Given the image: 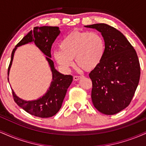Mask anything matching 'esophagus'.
Segmentation results:
<instances>
[{"label":"esophagus","instance_id":"obj_1","mask_svg":"<svg viewBox=\"0 0 146 146\" xmlns=\"http://www.w3.org/2000/svg\"><path fill=\"white\" fill-rule=\"evenodd\" d=\"M83 75H75V76H73V80H74L75 81H78V80L81 79L82 78H83Z\"/></svg>","mask_w":146,"mask_h":146}]
</instances>
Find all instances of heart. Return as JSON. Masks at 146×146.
<instances>
[{"mask_svg":"<svg viewBox=\"0 0 146 146\" xmlns=\"http://www.w3.org/2000/svg\"><path fill=\"white\" fill-rule=\"evenodd\" d=\"M60 49L54 52V58L64 68L74 65L90 71L101 62L105 53V42L100 33L89 31H73L62 40Z\"/></svg>","mask_w":146,"mask_h":146,"instance_id":"heart-1","label":"heart"}]
</instances>
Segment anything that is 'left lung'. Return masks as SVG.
<instances>
[{
	"label": "left lung",
	"instance_id": "left-lung-1",
	"mask_svg": "<svg viewBox=\"0 0 146 146\" xmlns=\"http://www.w3.org/2000/svg\"><path fill=\"white\" fill-rule=\"evenodd\" d=\"M102 33L105 53L101 62L92 70L91 98L100 113L111 115L131 102L140 79V64L137 52L122 33L104 24L86 25Z\"/></svg>",
	"mask_w": 146,
	"mask_h": 146
}]
</instances>
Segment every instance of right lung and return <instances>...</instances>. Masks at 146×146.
<instances>
[{"label": "right lung", "instance_id": "add662e5", "mask_svg": "<svg viewBox=\"0 0 146 146\" xmlns=\"http://www.w3.org/2000/svg\"><path fill=\"white\" fill-rule=\"evenodd\" d=\"M60 31L58 27H36L33 30L30 31L19 42L11 53L7 73L9 74L14 52L18 46L33 42L36 44L41 51L46 55L53 74V81L47 93L44 96L34 101H25L16 96L12 90V95L14 102L27 113L41 118H48L53 117L59 111L62 106L64 99L66 95L68 88L73 81V76L69 75H63L54 68L53 62L51 60V49L55 40L59 36Z\"/></svg>", "mask_w": 146, "mask_h": 146}]
</instances>
